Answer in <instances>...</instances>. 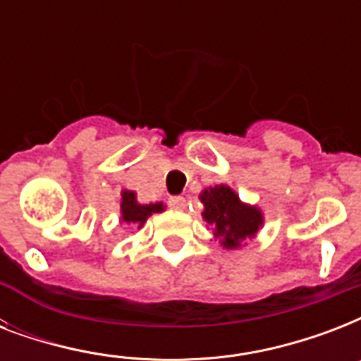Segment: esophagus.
Segmentation results:
<instances>
[{
	"label": "esophagus",
	"instance_id": "obj_1",
	"mask_svg": "<svg viewBox=\"0 0 361 361\" xmlns=\"http://www.w3.org/2000/svg\"><path fill=\"white\" fill-rule=\"evenodd\" d=\"M169 206L172 209H183V208H185V198H183V197H170L169 198Z\"/></svg>",
	"mask_w": 361,
	"mask_h": 361
}]
</instances>
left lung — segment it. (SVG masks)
I'll use <instances>...</instances> for the list:
<instances>
[{"instance_id":"8db88e82","label":"left lung","mask_w":361,"mask_h":361,"mask_svg":"<svg viewBox=\"0 0 361 361\" xmlns=\"http://www.w3.org/2000/svg\"><path fill=\"white\" fill-rule=\"evenodd\" d=\"M198 198L204 204L202 219L212 226L214 240L226 251L241 249L247 241L255 240L264 226L262 209L243 202L225 183L206 187Z\"/></svg>"}]
</instances>
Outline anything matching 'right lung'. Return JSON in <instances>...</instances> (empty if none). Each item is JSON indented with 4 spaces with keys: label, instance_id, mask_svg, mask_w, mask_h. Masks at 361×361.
Instances as JSON below:
<instances>
[{
    "label": "right lung",
    "instance_id": "add662e5",
    "mask_svg": "<svg viewBox=\"0 0 361 361\" xmlns=\"http://www.w3.org/2000/svg\"><path fill=\"white\" fill-rule=\"evenodd\" d=\"M166 206L163 202H152V204H140L136 200L135 191H121L120 200V223L125 225H133L136 228H142L146 225L147 217H152L153 214H161L164 212Z\"/></svg>",
    "mask_w": 361,
    "mask_h": 361
}]
</instances>
